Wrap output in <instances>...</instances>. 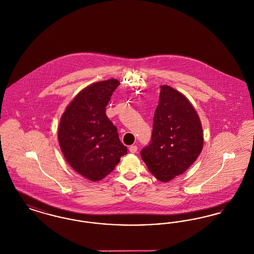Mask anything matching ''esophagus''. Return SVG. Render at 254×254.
Instances as JSON below:
<instances>
[{
    "label": "esophagus",
    "mask_w": 254,
    "mask_h": 254,
    "mask_svg": "<svg viewBox=\"0 0 254 254\" xmlns=\"http://www.w3.org/2000/svg\"><path fill=\"white\" fill-rule=\"evenodd\" d=\"M129 151H130V153H132V154L136 153V152H137V146L132 145V146H131V147L129 148Z\"/></svg>",
    "instance_id": "esophagus-1"
}]
</instances>
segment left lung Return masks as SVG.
Segmentation results:
<instances>
[{
	"instance_id": "1",
	"label": "left lung",
	"mask_w": 254,
	"mask_h": 254,
	"mask_svg": "<svg viewBox=\"0 0 254 254\" xmlns=\"http://www.w3.org/2000/svg\"><path fill=\"white\" fill-rule=\"evenodd\" d=\"M160 88L152 141L140 155L155 178L168 182L185 173L196 160L204 135L198 114L190 100L169 85Z\"/></svg>"
}]
</instances>
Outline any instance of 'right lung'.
<instances>
[{
  "label": "right lung",
  "instance_id": "1",
  "mask_svg": "<svg viewBox=\"0 0 254 254\" xmlns=\"http://www.w3.org/2000/svg\"><path fill=\"white\" fill-rule=\"evenodd\" d=\"M120 84L116 78L90 84L67 105L61 118L58 139L64 158L77 174L93 182L107 177L127 154L105 113Z\"/></svg>",
  "mask_w": 254,
  "mask_h": 254
}]
</instances>
